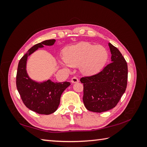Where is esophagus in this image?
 I'll return each mask as SVG.
<instances>
[{
	"label": "esophagus",
	"instance_id": "esophagus-1",
	"mask_svg": "<svg viewBox=\"0 0 147 147\" xmlns=\"http://www.w3.org/2000/svg\"><path fill=\"white\" fill-rule=\"evenodd\" d=\"M71 82L73 83H78L79 80L78 79V78H76V77H73V78H72V79H71Z\"/></svg>",
	"mask_w": 147,
	"mask_h": 147
}]
</instances>
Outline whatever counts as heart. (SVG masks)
<instances>
[{
	"mask_svg": "<svg viewBox=\"0 0 147 147\" xmlns=\"http://www.w3.org/2000/svg\"><path fill=\"white\" fill-rule=\"evenodd\" d=\"M109 57L108 52L101 45H94L88 42H82L65 49L63 58L64 66L80 65L83 73L93 75L100 71Z\"/></svg>",
	"mask_w": 147,
	"mask_h": 147,
	"instance_id": "heart-1",
	"label": "heart"
}]
</instances>
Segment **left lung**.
I'll return each instance as SVG.
<instances>
[{
    "label": "left lung",
    "mask_w": 147,
    "mask_h": 147,
    "mask_svg": "<svg viewBox=\"0 0 147 147\" xmlns=\"http://www.w3.org/2000/svg\"><path fill=\"white\" fill-rule=\"evenodd\" d=\"M111 52V64L91 76L82 78L83 100L90 111L102 112L115 107L127 86V65L119 50L109 43Z\"/></svg>",
    "instance_id": "obj_1"
}]
</instances>
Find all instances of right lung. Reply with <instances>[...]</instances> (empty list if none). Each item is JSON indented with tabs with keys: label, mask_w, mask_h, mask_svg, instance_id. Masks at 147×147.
Wrapping results in <instances>:
<instances>
[{
	"label": "right lung",
	"mask_w": 147,
	"mask_h": 147,
	"mask_svg": "<svg viewBox=\"0 0 147 147\" xmlns=\"http://www.w3.org/2000/svg\"><path fill=\"white\" fill-rule=\"evenodd\" d=\"M55 39L47 40L33 46L23 55L18 64L16 86L24 104L31 111L40 114L49 115L57 111L61 96L64 90L71 85L69 82L54 83L51 80L37 82L30 78L26 71L28 56L45 45L52 46Z\"/></svg>",
	"instance_id": "1"
}]
</instances>
